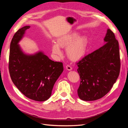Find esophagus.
Masks as SVG:
<instances>
[{
  "instance_id": "1",
  "label": "esophagus",
  "mask_w": 128,
  "mask_h": 128,
  "mask_svg": "<svg viewBox=\"0 0 128 128\" xmlns=\"http://www.w3.org/2000/svg\"><path fill=\"white\" fill-rule=\"evenodd\" d=\"M66 69H67V70H68V71H70V70H72V67L70 66L67 65V66H66Z\"/></svg>"
}]
</instances>
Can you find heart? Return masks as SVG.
Listing matches in <instances>:
<instances>
[{
  "label": "heart",
  "mask_w": 128,
  "mask_h": 128,
  "mask_svg": "<svg viewBox=\"0 0 128 128\" xmlns=\"http://www.w3.org/2000/svg\"><path fill=\"white\" fill-rule=\"evenodd\" d=\"M76 34H67L58 39L57 44L52 46V53L56 57L62 54L61 48H66L67 56L73 61L81 59L86 54L87 47V40L85 37H77Z\"/></svg>",
  "instance_id": "obj_1"
}]
</instances>
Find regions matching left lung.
Listing matches in <instances>:
<instances>
[{"label": "left lung", "instance_id": "obj_1", "mask_svg": "<svg viewBox=\"0 0 128 128\" xmlns=\"http://www.w3.org/2000/svg\"><path fill=\"white\" fill-rule=\"evenodd\" d=\"M102 47L84 56L77 63L80 82L77 90L84 101L103 97L116 81L120 70L118 42L108 29Z\"/></svg>", "mask_w": 128, "mask_h": 128}]
</instances>
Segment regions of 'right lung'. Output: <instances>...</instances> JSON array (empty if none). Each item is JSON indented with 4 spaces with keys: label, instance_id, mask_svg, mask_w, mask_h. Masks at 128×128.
Wrapping results in <instances>:
<instances>
[{
    "label": "right lung",
    "instance_id": "obj_1",
    "mask_svg": "<svg viewBox=\"0 0 128 128\" xmlns=\"http://www.w3.org/2000/svg\"><path fill=\"white\" fill-rule=\"evenodd\" d=\"M30 26L15 34L10 45L9 71L12 80L22 94L37 102L49 99L56 82L64 71L63 64L49 59L42 51L27 54L19 42Z\"/></svg>",
    "mask_w": 128,
    "mask_h": 128
}]
</instances>
